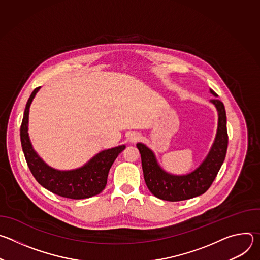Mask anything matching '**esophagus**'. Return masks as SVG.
Wrapping results in <instances>:
<instances>
[{"mask_svg":"<svg viewBox=\"0 0 260 260\" xmlns=\"http://www.w3.org/2000/svg\"><path fill=\"white\" fill-rule=\"evenodd\" d=\"M128 139H129V141H132V142H136V141H138V140L140 139V135H139L138 133L133 132V133H131V135L128 136Z\"/></svg>","mask_w":260,"mask_h":260,"instance_id":"obj_1","label":"esophagus"}]
</instances>
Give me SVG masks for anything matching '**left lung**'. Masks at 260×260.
I'll list each match as a JSON object with an SVG mask.
<instances>
[{"mask_svg":"<svg viewBox=\"0 0 260 260\" xmlns=\"http://www.w3.org/2000/svg\"><path fill=\"white\" fill-rule=\"evenodd\" d=\"M210 92L217 94L210 89ZM217 109L218 126L211 149L198 169L187 175H172L161 169L153 151L143 143L137 147L141 153L142 168L146 185L150 192L164 201L179 202L189 200L205 193L215 180L226 155L229 136L226 113L223 103L213 99L210 101Z\"/></svg>","mask_w":260,"mask_h":260,"instance_id":"left-lung-1","label":"left lung"}]
</instances>
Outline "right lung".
<instances>
[{
	"mask_svg": "<svg viewBox=\"0 0 260 260\" xmlns=\"http://www.w3.org/2000/svg\"><path fill=\"white\" fill-rule=\"evenodd\" d=\"M37 87L27 100L20 126V141L26 164L35 179L47 190L67 199H88L102 192L107 184V178L111 166L125 146L120 145L111 149L103 150L95 154L83 167L59 171L49 167L37 154L28 137V112L30 104L39 91Z\"/></svg>",
	"mask_w": 260,
	"mask_h": 260,
	"instance_id": "1",
	"label": "right lung"
}]
</instances>
